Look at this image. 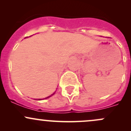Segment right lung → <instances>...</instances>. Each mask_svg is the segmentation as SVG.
<instances>
[{"instance_id":"obj_1","label":"right lung","mask_w":131,"mask_h":131,"mask_svg":"<svg viewBox=\"0 0 131 131\" xmlns=\"http://www.w3.org/2000/svg\"><path fill=\"white\" fill-rule=\"evenodd\" d=\"M54 93H53V94H52V95H51V96H49V97H46V98H45V99H47V98H48V97H51V96H52V95H54ZM39 100H41V99H39Z\"/></svg>"}]
</instances>
